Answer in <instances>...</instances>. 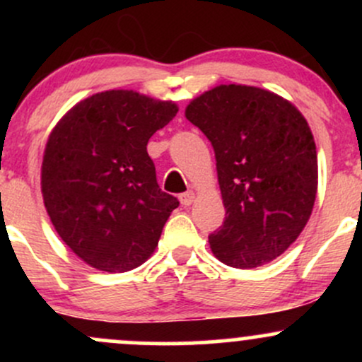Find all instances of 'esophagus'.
Returning a JSON list of instances; mask_svg holds the SVG:
<instances>
[{
    "instance_id": "obj_1",
    "label": "esophagus",
    "mask_w": 362,
    "mask_h": 362,
    "mask_svg": "<svg viewBox=\"0 0 362 362\" xmlns=\"http://www.w3.org/2000/svg\"><path fill=\"white\" fill-rule=\"evenodd\" d=\"M194 199H195V194L192 192V190H189V192L182 194V195H180V202H182V206H184V207H189V206L192 204V202H194Z\"/></svg>"
}]
</instances>
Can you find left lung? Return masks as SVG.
<instances>
[{
  "label": "left lung",
  "mask_w": 362,
  "mask_h": 362,
  "mask_svg": "<svg viewBox=\"0 0 362 362\" xmlns=\"http://www.w3.org/2000/svg\"><path fill=\"white\" fill-rule=\"evenodd\" d=\"M185 117L211 141L226 209L209 235L214 257L236 269L269 264L300 236L318 187L317 146L293 103L269 90L219 85Z\"/></svg>",
  "instance_id": "left-lung-1"
}]
</instances>
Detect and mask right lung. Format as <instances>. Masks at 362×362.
<instances>
[{
  "instance_id": "obj_1",
  "label": "right lung",
  "mask_w": 362,
  "mask_h": 362,
  "mask_svg": "<svg viewBox=\"0 0 362 362\" xmlns=\"http://www.w3.org/2000/svg\"><path fill=\"white\" fill-rule=\"evenodd\" d=\"M177 112L173 102L109 90L76 103L52 129L44 204L62 242L91 267L126 272L155 252L178 201L158 185L146 146Z\"/></svg>"
}]
</instances>
